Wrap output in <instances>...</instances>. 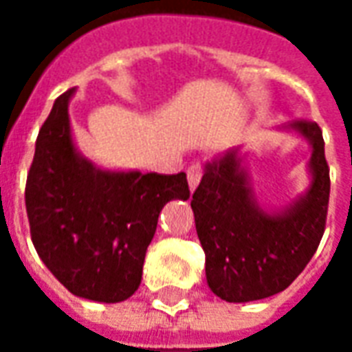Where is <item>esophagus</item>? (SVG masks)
<instances>
[{"label":"esophagus","mask_w":352,"mask_h":352,"mask_svg":"<svg viewBox=\"0 0 352 352\" xmlns=\"http://www.w3.org/2000/svg\"><path fill=\"white\" fill-rule=\"evenodd\" d=\"M186 177H188V186H190V190L194 192L198 188L199 181H201V168H199V166H190L188 171H186Z\"/></svg>","instance_id":"obj_1"}]
</instances>
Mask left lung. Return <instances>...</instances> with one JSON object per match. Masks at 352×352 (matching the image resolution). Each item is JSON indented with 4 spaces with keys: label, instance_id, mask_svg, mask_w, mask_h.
<instances>
[{
    "label": "left lung",
    "instance_id": "left-lung-1",
    "mask_svg": "<svg viewBox=\"0 0 352 352\" xmlns=\"http://www.w3.org/2000/svg\"><path fill=\"white\" fill-rule=\"evenodd\" d=\"M309 141L311 184L277 213L256 204L239 148L207 162L192 194L207 285L221 300L254 302L283 292L303 272L322 239L330 198V169L317 122L285 126Z\"/></svg>",
    "mask_w": 352,
    "mask_h": 352
}]
</instances>
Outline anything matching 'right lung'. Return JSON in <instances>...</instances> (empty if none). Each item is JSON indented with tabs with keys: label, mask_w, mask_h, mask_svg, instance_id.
Segmentation results:
<instances>
[{
	"label": "right lung",
	"mask_w": 352,
	"mask_h": 352,
	"mask_svg": "<svg viewBox=\"0 0 352 352\" xmlns=\"http://www.w3.org/2000/svg\"><path fill=\"white\" fill-rule=\"evenodd\" d=\"M73 94L75 88L54 101L35 141L26 181L32 241L72 294L124 302L141 285L162 207L190 198L186 173L96 168L73 143L67 109Z\"/></svg>",
	"instance_id": "right-lung-1"
}]
</instances>
